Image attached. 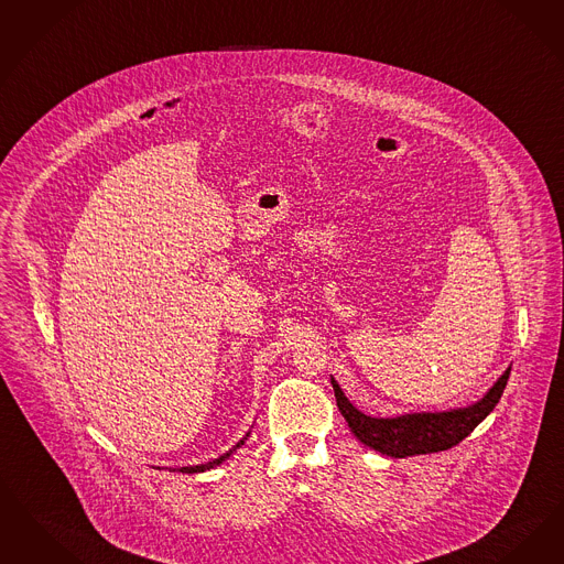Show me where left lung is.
Here are the masks:
<instances>
[{"label": "left lung", "instance_id": "left-lung-1", "mask_svg": "<svg viewBox=\"0 0 564 564\" xmlns=\"http://www.w3.org/2000/svg\"><path fill=\"white\" fill-rule=\"evenodd\" d=\"M508 367L489 392L473 405L457 406L449 411H422V413H403L397 417H371L352 405L339 383L332 378L336 392L339 413L348 422V429L361 441L365 447L380 451L388 457H411L426 455L436 451L451 449L462 443L494 409H496L503 388L510 378Z\"/></svg>", "mask_w": 564, "mask_h": 564}]
</instances>
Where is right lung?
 I'll return each mask as SVG.
<instances>
[{"instance_id":"right-lung-1","label":"right lung","mask_w":564,"mask_h":564,"mask_svg":"<svg viewBox=\"0 0 564 564\" xmlns=\"http://www.w3.org/2000/svg\"><path fill=\"white\" fill-rule=\"evenodd\" d=\"M249 434H251V432H248V434H246V436H243V438H241V441H239V443H237V445H235V447H232V449L226 451L225 455H220V457H216V459H212V462H207V464H202V466H184V468H181V473H184V474L205 473V470H212V468H216V466H220V464H223V462H226V459H228V457H230V455H232V453H235V451L239 449V447H241V445H246V441H248Z\"/></svg>"}]
</instances>
